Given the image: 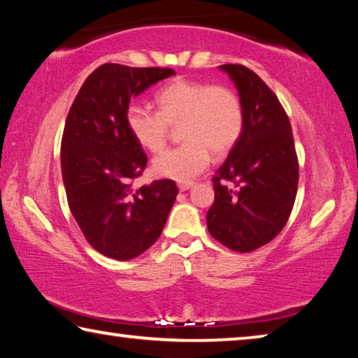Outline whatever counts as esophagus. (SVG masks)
I'll return each mask as SVG.
<instances>
[{
	"label": "esophagus",
	"mask_w": 358,
	"mask_h": 358,
	"mask_svg": "<svg viewBox=\"0 0 358 358\" xmlns=\"http://www.w3.org/2000/svg\"><path fill=\"white\" fill-rule=\"evenodd\" d=\"M192 186H194L192 181H183V183H178V187H180V191H181V192H185V191H187V189H191Z\"/></svg>",
	"instance_id": "obj_1"
}]
</instances>
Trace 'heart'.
Returning <instances> with one entry per match:
<instances>
[{
    "label": "heart",
    "instance_id": "1",
    "mask_svg": "<svg viewBox=\"0 0 358 358\" xmlns=\"http://www.w3.org/2000/svg\"><path fill=\"white\" fill-rule=\"evenodd\" d=\"M157 112L132 104L126 126L138 145L151 153L166 147L169 126H180L185 143L153 161L157 177L189 181L210 166L211 155L224 156L235 147L243 131V108L238 96L224 85L173 80L156 94Z\"/></svg>",
    "mask_w": 358,
    "mask_h": 358
}]
</instances>
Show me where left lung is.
<instances>
[{"label": "left lung", "instance_id": "obj_1", "mask_svg": "<svg viewBox=\"0 0 358 358\" xmlns=\"http://www.w3.org/2000/svg\"><path fill=\"white\" fill-rule=\"evenodd\" d=\"M220 69L238 92L243 131L213 177L207 227L221 245L250 252L286 226L299 186V159L287 115L262 78L241 64ZM224 180L233 185H222Z\"/></svg>", "mask_w": 358, "mask_h": 358}]
</instances>
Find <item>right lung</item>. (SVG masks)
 Returning a JSON list of instances; mask_svg holds the SVG:
<instances>
[{"label":"right lung","mask_w":358,"mask_h":358,"mask_svg":"<svg viewBox=\"0 0 358 358\" xmlns=\"http://www.w3.org/2000/svg\"><path fill=\"white\" fill-rule=\"evenodd\" d=\"M171 76L169 68L102 64L85 80L66 118L62 173L71 213L106 257L131 260L155 245L177 199L172 180L131 187L147 155L126 126L131 99Z\"/></svg>","instance_id":"right-lung-1"}]
</instances>
